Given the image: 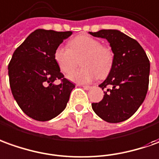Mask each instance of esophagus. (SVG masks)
Masks as SVG:
<instances>
[{"label": "esophagus", "instance_id": "1", "mask_svg": "<svg viewBox=\"0 0 159 159\" xmlns=\"http://www.w3.org/2000/svg\"><path fill=\"white\" fill-rule=\"evenodd\" d=\"M83 87H84V89H86V90H89V89H91V87L92 86H82Z\"/></svg>", "mask_w": 159, "mask_h": 159}]
</instances>
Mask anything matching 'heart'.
Here are the masks:
<instances>
[{
	"label": "heart",
	"mask_w": 159,
	"mask_h": 159,
	"mask_svg": "<svg viewBox=\"0 0 159 159\" xmlns=\"http://www.w3.org/2000/svg\"><path fill=\"white\" fill-rule=\"evenodd\" d=\"M69 48L59 47L54 52V60L65 74L73 72L79 61L81 68L74 71L68 79L78 84L90 83L96 78L107 76L113 65V52L107 46L90 35L81 34L69 41Z\"/></svg>",
	"instance_id": "1"
}]
</instances>
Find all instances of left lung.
Masks as SVG:
<instances>
[{
  "label": "left lung",
  "instance_id": "8db88e82",
  "mask_svg": "<svg viewBox=\"0 0 159 159\" xmlns=\"http://www.w3.org/2000/svg\"><path fill=\"white\" fill-rule=\"evenodd\" d=\"M108 40L114 53L113 65L106 80L99 85L104 97L93 103L94 112L109 123H119L132 117L144 102L149 86L150 61L136 40L119 30L89 32Z\"/></svg>",
  "mask_w": 159,
  "mask_h": 159
}]
</instances>
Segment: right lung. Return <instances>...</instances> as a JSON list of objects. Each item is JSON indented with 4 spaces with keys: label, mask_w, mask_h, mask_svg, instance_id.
<instances>
[{
    "label": "right lung",
    "mask_w": 159,
    "mask_h": 159,
    "mask_svg": "<svg viewBox=\"0 0 159 159\" xmlns=\"http://www.w3.org/2000/svg\"><path fill=\"white\" fill-rule=\"evenodd\" d=\"M72 34L37 29L13 53L8 64L12 94L23 112L32 119L48 121L66 107L75 85L61 73L54 52ZM57 79L61 84L53 83Z\"/></svg>",
    "instance_id": "add662e5"
}]
</instances>
